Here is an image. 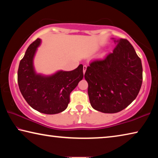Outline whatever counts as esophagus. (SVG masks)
<instances>
[{"mask_svg": "<svg viewBox=\"0 0 158 158\" xmlns=\"http://www.w3.org/2000/svg\"><path fill=\"white\" fill-rule=\"evenodd\" d=\"M86 68H87V67L85 65H84V67H83V72H84V74H85V71H86Z\"/></svg>", "mask_w": 158, "mask_h": 158, "instance_id": "34e87169", "label": "esophagus"}]
</instances>
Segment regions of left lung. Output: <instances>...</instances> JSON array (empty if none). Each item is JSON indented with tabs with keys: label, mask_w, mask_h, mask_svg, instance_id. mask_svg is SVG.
Here are the masks:
<instances>
[{
	"label": "left lung",
	"mask_w": 158,
	"mask_h": 158,
	"mask_svg": "<svg viewBox=\"0 0 158 158\" xmlns=\"http://www.w3.org/2000/svg\"><path fill=\"white\" fill-rule=\"evenodd\" d=\"M113 40V52L103 60H93L85 79L92 107L105 114L122 111L137 98L143 79L141 60L127 40Z\"/></svg>",
	"instance_id": "1"
}]
</instances>
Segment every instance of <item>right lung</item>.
<instances>
[{"label": "right lung", "mask_w": 158, "mask_h": 158, "mask_svg": "<svg viewBox=\"0 0 158 158\" xmlns=\"http://www.w3.org/2000/svg\"><path fill=\"white\" fill-rule=\"evenodd\" d=\"M42 40L30 44L21 60L18 69L19 88L26 101L35 110L46 114H56L65 110L69 94L84 77L83 65L71 71L58 70L52 74L37 73L34 58Z\"/></svg>", "instance_id": "obj_1"}]
</instances>
